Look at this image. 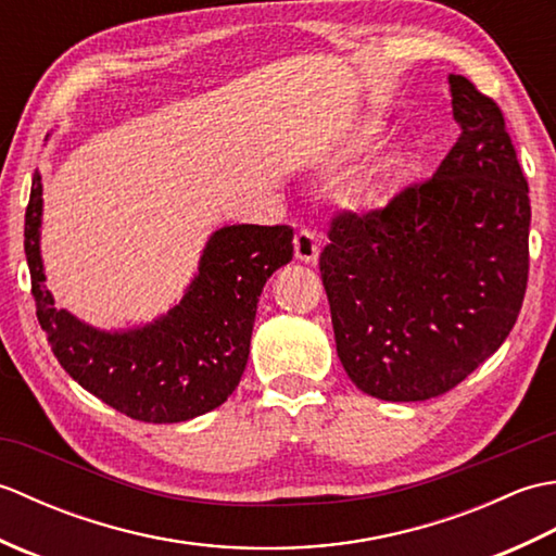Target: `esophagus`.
<instances>
[{
    "label": "esophagus",
    "mask_w": 556,
    "mask_h": 556,
    "mask_svg": "<svg viewBox=\"0 0 556 556\" xmlns=\"http://www.w3.org/2000/svg\"><path fill=\"white\" fill-rule=\"evenodd\" d=\"M293 253H296L301 263L315 265L317 257H320V241H317V236L313 231L301 229L296 233V239H293Z\"/></svg>",
    "instance_id": "34e87169"
}]
</instances>
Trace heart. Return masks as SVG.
<instances>
[{"label":"heart","instance_id":"heart-1","mask_svg":"<svg viewBox=\"0 0 556 556\" xmlns=\"http://www.w3.org/2000/svg\"><path fill=\"white\" fill-rule=\"evenodd\" d=\"M382 134V122H377V119H365L358 128H356V134H353V138L351 140H346L344 146H341V155L344 157H349V155H358V152L370 143L372 138H377Z\"/></svg>","mask_w":556,"mask_h":556}]
</instances>
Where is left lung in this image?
<instances>
[{
  "mask_svg": "<svg viewBox=\"0 0 556 556\" xmlns=\"http://www.w3.org/2000/svg\"><path fill=\"white\" fill-rule=\"evenodd\" d=\"M458 140L384 210L341 212L320 255L337 356L382 401L440 396L509 337L528 285V184L497 102L448 74Z\"/></svg>",
  "mask_w": 556,
  "mask_h": 556,
  "instance_id": "obj_1",
  "label": "left lung"
}]
</instances>
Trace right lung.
I'll return each mask as SVG.
<instances>
[{
  "label": "right lung",
  "mask_w": 556,
  "mask_h": 556,
  "mask_svg": "<svg viewBox=\"0 0 556 556\" xmlns=\"http://www.w3.org/2000/svg\"><path fill=\"white\" fill-rule=\"evenodd\" d=\"M42 181L33 174L26 260L52 353L92 396L143 422H184L222 406L251 353L265 281L293 257L291 227L231 224L212 231L181 301L152 323L100 329L56 308L40 255Z\"/></svg>",
  "instance_id": "right-lung-1"
}]
</instances>
